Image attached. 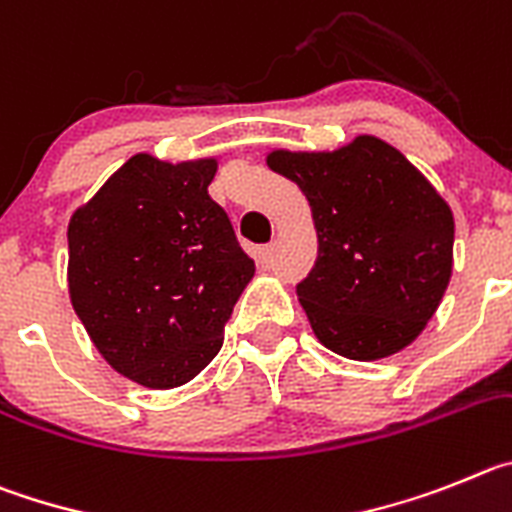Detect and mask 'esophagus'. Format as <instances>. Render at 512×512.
Listing matches in <instances>:
<instances>
[{
    "label": "esophagus",
    "instance_id": "esophagus-1",
    "mask_svg": "<svg viewBox=\"0 0 512 512\" xmlns=\"http://www.w3.org/2000/svg\"><path fill=\"white\" fill-rule=\"evenodd\" d=\"M273 257H275V247H262V250H260V265L270 267V265H273Z\"/></svg>",
    "mask_w": 512,
    "mask_h": 512
}]
</instances>
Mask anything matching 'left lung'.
I'll list each match as a JSON object with an SVG mask.
<instances>
[{
  "label": "left lung",
  "mask_w": 512,
  "mask_h": 512,
  "mask_svg": "<svg viewBox=\"0 0 512 512\" xmlns=\"http://www.w3.org/2000/svg\"><path fill=\"white\" fill-rule=\"evenodd\" d=\"M265 163L311 206L319 257L296 293L316 339L357 362L416 342L454 265V214L444 196L375 135L336 150L275 147Z\"/></svg>",
  "instance_id": "1"
}]
</instances>
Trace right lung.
<instances>
[{"instance_id": "add662e5", "label": "right lung", "mask_w": 512, "mask_h": 512, "mask_svg": "<svg viewBox=\"0 0 512 512\" xmlns=\"http://www.w3.org/2000/svg\"><path fill=\"white\" fill-rule=\"evenodd\" d=\"M214 155H132L68 222V296L107 365L181 388L219 354L255 262L209 196Z\"/></svg>"}]
</instances>
